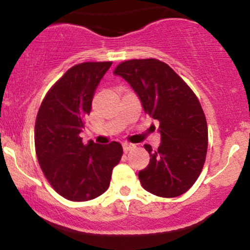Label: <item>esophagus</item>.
I'll return each mask as SVG.
<instances>
[{
  "mask_svg": "<svg viewBox=\"0 0 250 250\" xmlns=\"http://www.w3.org/2000/svg\"><path fill=\"white\" fill-rule=\"evenodd\" d=\"M134 148H135V145H133V143H128V142L123 143V150H125V153L129 150H133Z\"/></svg>",
  "mask_w": 250,
  "mask_h": 250,
  "instance_id": "esophagus-1",
  "label": "esophagus"
}]
</instances>
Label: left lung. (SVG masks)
Segmentation results:
<instances>
[{
	"instance_id": "1",
	"label": "left lung",
	"mask_w": 250,
	"mask_h": 250,
	"mask_svg": "<svg viewBox=\"0 0 250 250\" xmlns=\"http://www.w3.org/2000/svg\"><path fill=\"white\" fill-rule=\"evenodd\" d=\"M134 89L146 113L160 122L161 143L139 173L142 187L161 197L185 194L200 176L208 148V128L199 99L165 62L129 60L114 70Z\"/></svg>"
}]
</instances>
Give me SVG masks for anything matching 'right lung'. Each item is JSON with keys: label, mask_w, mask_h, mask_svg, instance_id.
Returning a JSON list of instances; mask_svg holds the SVG:
<instances>
[{"label": "right lung", "mask_w": 250, "mask_h": 250, "mask_svg": "<svg viewBox=\"0 0 250 250\" xmlns=\"http://www.w3.org/2000/svg\"><path fill=\"white\" fill-rule=\"evenodd\" d=\"M111 62H83L57 81L41 103L35 123V149L50 186L64 199L89 201L107 190L121 160L119 142L83 145L80 133L100 81Z\"/></svg>", "instance_id": "1"}]
</instances>
